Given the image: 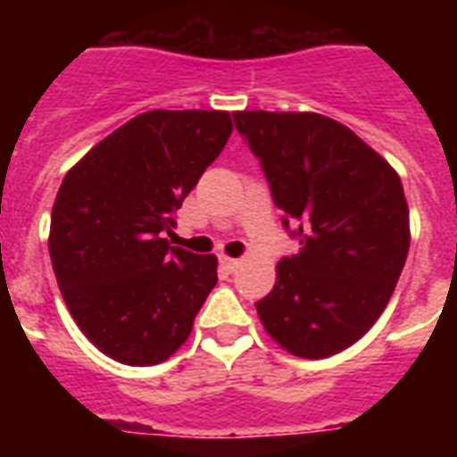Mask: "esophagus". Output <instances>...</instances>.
Here are the masks:
<instances>
[{"instance_id": "1", "label": "esophagus", "mask_w": 457, "mask_h": 457, "mask_svg": "<svg viewBox=\"0 0 457 457\" xmlns=\"http://www.w3.org/2000/svg\"><path fill=\"white\" fill-rule=\"evenodd\" d=\"M220 265H222V270H228V272H235L237 268H239V261H237V258L220 256Z\"/></svg>"}]
</instances>
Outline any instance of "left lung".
<instances>
[{
	"mask_svg": "<svg viewBox=\"0 0 457 457\" xmlns=\"http://www.w3.org/2000/svg\"><path fill=\"white\" fill-rule=\"evenodd\" d=\"M282 225L301 249L278 263L256 303L265 332L301 358H327L361 339L389 303L411 246L396 170L353 130L320 113L237 111Z\"/></svg>",
	"mask_w": 457,
	"mask_h": 457,
	"instance_id": "1",
	"label": "left lung"
}]
</instances>
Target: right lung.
<instances>
[{
	"label": "right lung",
	"mask_w": 457,
	"mask_h": 457,
	"mask_svg": "<svg viewBox=\"0 0 457 457\" xmlns=\"http://www.w3.org/2000/svg\"><path fill=\"white\" fill-rule=\"evenodd\" d=\"M232 135L228 111H146L66 172L49 256L68 311L102 353L125 365L168 361L218 282V258L163 232Z\"/></svg>",
	"instance_id": "obj_1"
}]
</instances>
